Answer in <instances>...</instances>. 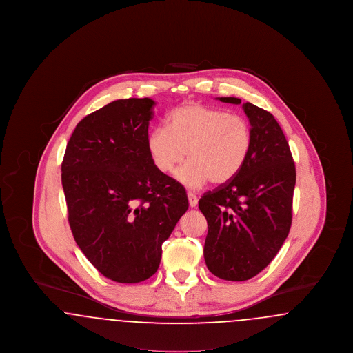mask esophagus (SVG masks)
<instances>
[{
  "label": "esophagus",
  "instance_id": "1",
  "mask_svg": "<svg viewBox=\"0 0 353 353\" xmlns=\"http://www.w3.org/2000/svg\"><path fill=\"white\" fill-rule=\"evenodd\" d=\"M188 200H189V205H190L192 208H196V206H197L199 199H197V196H196L194 193L189 192V193H188Z\"/></svg>",
  "mask_w": 353,
  "mask_h": 353
}]
</instances>
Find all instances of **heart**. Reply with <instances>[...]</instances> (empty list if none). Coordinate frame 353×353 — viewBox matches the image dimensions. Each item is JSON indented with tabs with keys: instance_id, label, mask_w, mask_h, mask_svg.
<instances>
[{
	"instance_id": "1",
	"label": "heart",
	"mask_w": 353,
	"mask_h": 353,
	"mask_svg": "<svg viewBox=\"0 0 353 353\" xmlns=\"http://www.w3.org/2000/svg\"><path fill=\"white\" fill-rule=\"evenodd\" d=\"M252 147V127L239 115L197 103L172 111L165 128H154L147 148L154 168L168 174L176 172L181 184L199 189L209 181L228 184L245 167Z\"/></svg>"
}]
</instances>
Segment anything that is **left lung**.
I'll return each mask as SVG.
<instances>
[{
  "label": "left lung",
  "mask_w": 353,
  "mask_h": 353,
  "mask_svg": "<svg viewBox=\"0 0 353 353\" xmlns=\"http://www.w3.org/2000/svg\"><path fill=\"white\" fill-rule=\"evenodd\" d=\"M241 104L238 98H219ZM242 108L252 132L250 156L228 184L206 192L199 208L208 221L203 258L225 281H248L281 250L292 221L295 164L275 118L252 103Z\"/></svg>",
  "instance_id": "8db88e82"
}]
</instances>
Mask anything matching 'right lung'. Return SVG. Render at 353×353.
Returning a JSON list of instances; mask_svg holds the SVG:
<instances>
[{
  "label": "right lung",
  "instance_id": "right-lung-1",
  "mask_svg": "<svg viewBox=\"0 0 353 353\" xmlns=\"http://www.w3.org/2000/svg\"><path fill=\"white\" fill-rule=\"evenodd\" d=\"M153 105L150 98L119 99L87 115L62 163L74 239L95 269L119 283L151 278L163 242L189 206L184 186L150 157Z\"/></svg>",
  "mask_w": 353,
  "mask_h": 353
}]
</instances>
